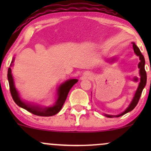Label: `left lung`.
Listing matches in <instances>:
<instances>
[{"mask_svg":"<svg viewBox=\"0 0 151 151\" xmlns=\"http://www.w3.org/2000/svg\"><path fill=\"white\" fill-rule=\"evenodd\" d=\"M133 44V50H134V52L137 56L139 57L140 62L138 63V68H139V74H140V82L139 84H138V88H137V90L136 91V93H135L134 96H133L132 101H131V104H130L129 106L126 109V110L124 111H123L122 113L120 114H118V115L114 116V115H109V114H104L105 116L108 118H114V117H119L121 116L124 115L128 112L131 111L136 106L137 104H138V101H139V99L141 97V95L142 93V91H143V89H144V87L146 85V81H147V75H146V72L145 70V58L143 57V55H142L141 51H140L139 48L136 46V45L135 44V42H132ZM114 58L112 59V60H114ZM133 81H138V79L137 77L133 78Z\"/></svg>","mask_w":151,"mask_h":151,"instance_id":"1","label":"left lung"}]
</instances>
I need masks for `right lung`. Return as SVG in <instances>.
Listing matches in <instances>:
<instances>
[{
  "label": "right lung",
  "instance_id": "obj_1",
  "mask_svg": "<svg viewBox=\"0 0 151 151\" xmlns=\"http://www.w3.org/2000/svg\"><path fill=\"white\" fill-rule=\"evenodd\" d=\"M15 58H13L11 63H10V67L8 70V80L9 82L10 91L11 93L12 97L17 105L21 108L25 109L27 111L35 114L36 116H51L57 114L60 111L64 103L65 102L66 99L67 97L69 91L71 88L78 81L77 79H70L65 81L59 86L57 89V99L53 105L50 106H40L35 104L34 103H31L22 100L20 98L18 91L15 88L14 79H13V74H12L11 67L13 66Z\"/></svg>",
  "mask_w": 151,
  "mask_h": 151
}]
</instances>
